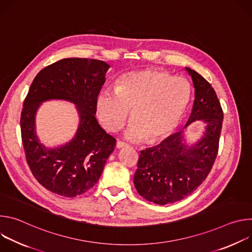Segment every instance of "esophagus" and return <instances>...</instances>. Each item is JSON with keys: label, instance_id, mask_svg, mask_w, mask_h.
Here are the masks:
<instances>
[{"label": "esophagus", "instance_id": "esophagus-1", "mask_svg": "<svg viewBox=\"0 0 252 252\" xmlns=\"http://www.w3.org/2000/svg\"><path fill=\"white\" fill-rule=\"evenodd\" d=\"M127 145L123 141H118L117 142V149H123V148H126Z\"/></svg>", "mask_w": 252, "mask_h": 252}]
</instances>
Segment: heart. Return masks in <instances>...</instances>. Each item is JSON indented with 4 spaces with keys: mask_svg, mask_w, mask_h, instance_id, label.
<instances>
[{
    "mask_svg": "<svg viewBox=\"0 0 252 252\" xmlns=\"http://www.w3.org/2000/svg\"><path fill=\"white\" fill-rule=\"evenodd\" d=\"M190 100V86L167 71L143 69L123 77L117 89L103 88L96 97L97 117L107 130L124 129L130 141H157L167 137L182 121Z\"/></svg>",
    "mask_w": 252,
    "mask_h": 252,
    "instance_id": "b5f03b06",
    "label": "heart"
}]
</instances>
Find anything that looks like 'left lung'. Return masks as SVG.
<instances>
[{
  "label": "left lung",
  "mask_w": 252,
  "mask_h": 252,
  "mask_svg": "<svg viewBox=\"0 0 252 252\" xmlns=\"http://www.w3.org/2000/svg\"><path fill=\"white\" fill-rule=\"evenodd\" d=\"M194 88V100L186 126L160 145L140 151L133 184L147 200L164 205L191 194L205 181L218 156L223 113L211 85L187 67ZM202 120L205 130L194 142L185 131L193 121Z\"/></svg>",
  "instance_id": "obj_1"
}]
</instances>
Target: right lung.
I'll list each match as a JSON object with an SVG mask.
<instances>
[{
    "mask_svg": "<svg viewBox=\"0 0 252 252\" xmlns=\"http://www.w3.org/2000/svg\"><path fill=\"white\" fill-rule=\"evenodd\" d=\"M110 67L98 60L63 59L43 68L30 87L21 115L26 158L35 179L54 193L75 197L88 191L114 152L115 137L94 117L96 97ZM53 99L75 104L79 125L73 139L49 148L37 136L35 116L43 102Z\"/></svg>",
    "mask_w": 252,
    "mask_h": 252,
    "instance_id": "right-lung-1",
    "label": "right lung"
}]
</instances>
